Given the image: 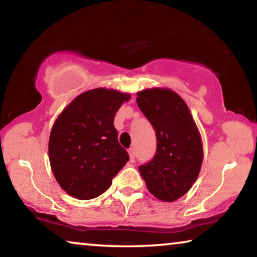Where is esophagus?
Here are the masks:
<instances>
[{
    "mask_svg": "<svg viewBox=\"0 0 257 257\" xmlns=\"http://www.w3.org/2000/svg\"><path fill=\"white\" fill-rule=\"evenodd\" d=\"M128 156H130V161L133 163L136 159V152H135V149H130L128 150Z\"/></svg>",
    "mask_w": 257,
    "mask_h": 257,
    "instance_id": "34e87169",
    "label": "esophagus"
}]
</instances>
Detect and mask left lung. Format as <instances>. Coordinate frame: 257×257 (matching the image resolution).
Masks as SVG:
<instances>
[{
	"mask_svg": "<svg viewBox=\"0 0 257 257\" xmlns=\"http://www.w3.org/2000/svg\"><path fill=\"white\" fill-rule=\"evenodd\" d=\"M137 104L157 136L153 159L139 166L147 189L161 201L172 202L187 193L202 164L201 137L185 100L170 89H146Z\"/></svg>",
	"mask_w": 257,
	"mask_h": 257,
	"instance_id": "left-lung-1",
	"label": "left lung"
}]
</instances>
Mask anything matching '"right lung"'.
Instances as JSON below:
<instances>
[{"mask_svg":"<svg viewBox=\"0 0 257 257\" xmlns=\"http://www.w3.org/2000/svg\"><path fill=\"white\" fill-rule=\"evenodd\" d=\"M130 97L104 87L89 90L56 119L49 139V160L56 180L69 195L79 200L97 198L128 161L113 120Z\"/></svg>","mask_w":257,"mask_h":257,"instance_id":"obj_1","label":"right lung"}]
</instances>
